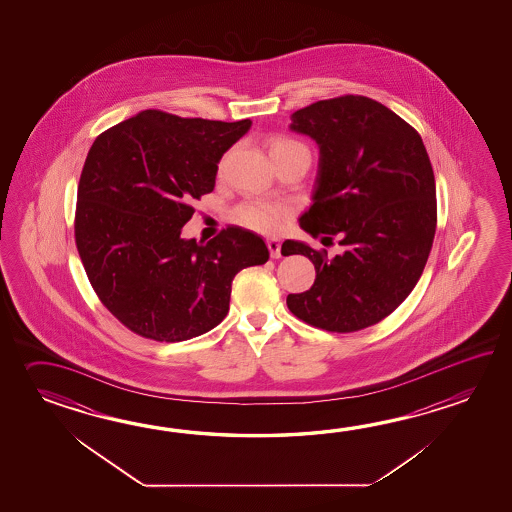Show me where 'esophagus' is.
<instances>
[{
    "instance_id": "1",
    "label": "esophagus",
    "mask_w": 512,
    "mask_h": 512,
    "mask_svg": "<svg viewBox=\"0 0 512 512\" xmlns=\"http://www.w3.org/2000/svg\"><path fill=\"white\" fill-rule=\"evenodd\" d=\"M267 247H269V252H271V258H280L282 256V241L278 240V238H269L267 240Z\"/></svg>"
}]
</instances>
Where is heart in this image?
<instances>
[{
    "label": "heart",
    "mask_w": 512,
    "mask_h": 512,
    "mask_svg": "<svg viewBox=\"0 0 512 512\" xmlns=\"http://www.w3.org/2000/svg\"><path fill=\"white\" fill-rule=\"evenodd\" d=\"M294 146H304L293 139L278 137L271 142L269 152H278V150H287ZM291 216V207L287 205H278V203H267V201H247L234 210V221L240 223L241 227L256 230L261 234H272L280 229L285 219Z\"/></svg>",
    "instance_id": "1"
}]
</instances>
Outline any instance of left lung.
<instances>
[{"label": "left lung", "instance_id": "left-lung-1", "mask_svg": "<svg viewBox=\"0 0 512 512\" xmlns=\"http://www.w3.org/2000/svg\"><path fill=\"white\" fill-rule=\"evenodd\" d=\"M291 130L318 144L313 205L300 227L333 240L327 258L287 240L283 256L315 265L313 287L289 294L287 307L311 326L351 333L381 322L403 304L434 243L435 179L417 131L381 102L360 95L318 100L291 115Z\"/></svg>", "mask_w": 512, "mask_h": 512}]
</instances>
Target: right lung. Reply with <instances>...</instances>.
Listing matches in <instances>:
<instances>
[{
    "mask_svg": "<svg viewBox=\"0 0 512 512\" xmlns=\"http://www.w3.org/2000/svg\"><path fill=\"white\" fill-rule=\"evenodd\" d=\"M251 124L146 109L89 148L78 254L100 302L133 333L157 342L207 333L229 313L234 276L269 260L265 241L241 227L208 243L181 236L192 201L214 190L223 153Z\"/></svg>",
    "mask_w": 512,
    "mask_h": 512,
    "instance_id": "obj_1",
    "label": "right lung"
}]
</instances>
